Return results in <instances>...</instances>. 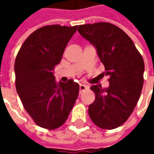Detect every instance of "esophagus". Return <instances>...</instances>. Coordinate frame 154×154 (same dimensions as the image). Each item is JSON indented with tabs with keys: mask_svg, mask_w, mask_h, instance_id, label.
<instances>
[{
	"mask_svg": "<svg viewBox=\"0 0 154 154\" xmlns=\"http://www.w3.org/2000/svg\"><path fill=\"white\" fill-rule=\"evenodd\" d=\"M87 88V85H83V84H80V87H79V91H80V93H82L83 91H85Z\"/></svg>",
	"mask_w": 154,
	"mask_h": 154,
	"instance_id": "1",
	"label": "esophagus"
}]
</instances>
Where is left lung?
I'll return each instance as SVG.
<instances>
[{"mask_svg": "<svg viewBox=\"0 0 154 154\" xmlns=\"http://www.w3.org/2000/svg\"><path fill=\"white\" fill-rule=\"evenodd\" d=\"M77 31L96 48L109 76L110 86L92 85L96 99L88 113L93 123L103 129L122 125L135 108L143 84L144 63L132 39L121 29L100 22L79 25Z\"/></svg>", "mask_w": 154, "mask_h": 154, "instance_id": "1", "label": "left lung"}]
</instances>
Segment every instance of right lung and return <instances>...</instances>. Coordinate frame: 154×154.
<instances>
[{"label": "right lung", "instance_id": "right-lung-1", "mask_svg": "<svg viewBox=\"0 0 154 154\" xmlns=\"http://www.w3.org/2000/svg\"><path fill=\"white\" fill-rule=\"evenodd\" d=\"M77 26L47 25L33 32L22 44L15 62V87L25 110L38 126L57 129L67 120L79 85L55 81L54 67Z\"/></svg>", "mask_w": 154, "mask_h": 154}]
</instances>
